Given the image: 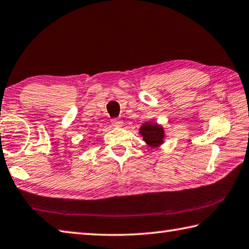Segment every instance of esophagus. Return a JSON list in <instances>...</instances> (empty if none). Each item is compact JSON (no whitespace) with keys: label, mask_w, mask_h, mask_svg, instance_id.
I'll list each match as a JSON object with an SVG mask.
<instances>
[{"label":"esophagus","mask_w":249,"mask_h":249,"mask_svg":"<svg viewBox=\"0 0 249 249\" xmlns=\"http://www.w3.org/2000/svg\"><path fill=\"white\" fill-rule=\"evenodd\" d=\"M112 125L115 126V127H121L122 125H123V122L120 119H112Z\"/></svg>","instance_id":"obj_1"}]
</instances>
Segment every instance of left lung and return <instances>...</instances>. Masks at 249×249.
<instances>
[{"label":"left lung","instance_id":"left-lung-1","mask_svg":"<svg viewBox=\"0 0 249 249\" xmlns=\"http://www.w3.org/2000/svg\"><path fill=\"white\" fill-rule=\"evenodd\" d=\"M139 135L149 147L158 148L164 142L165 132L163 126L152 122H146L139 128Z\"/></svg>","mask_w":249,"mask_h":249}]
</instances>
